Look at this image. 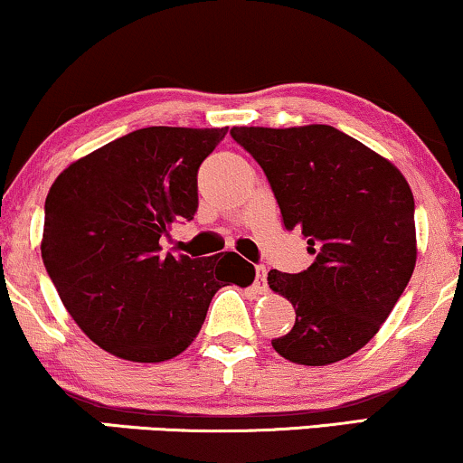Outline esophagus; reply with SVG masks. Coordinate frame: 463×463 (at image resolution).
<instances>
[{
	"instance_id": "obj_1",
	"label": "esophagus",
	"mask_w": 463,
	"mask_h": 463,
	"mask_svg": "<svg viewBox=\"0 0 463 463\" xmlns=\"http://www.w3.org/2000/svg\"><path fill=\"white\" fill-rule=\"evenodd\" d=\"M256 291H265L267 288V269L263 265L256 267V282H254Z\"/></svg>"
}]
</instances>
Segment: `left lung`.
I'll return each instance as SVG.
<instances>
[{
	"label": "left lung",
	"mask_w": 463,
	"mask_h": 463,
	"mask_svg": "<svg viewBox=\"0 0 463 463\" xmlns=\"http://www.w3.org/2000/svg\"><path fill=\"white\" fill-rule=\"evenodd\" d=\"M259 161L282 224L299 228L315 263L271 269L267 285L295 308V326L271 341L282 358L326 366L380 332L416 265L414 196L399 168L330 125L232 127Z\"/></svg>",
	"instance_id": "left-lung-1"
}]
</instances>
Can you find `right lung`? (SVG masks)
Returning <instances> with one entry per match:
<instances>
[{"label": "right lung", "mask_w": 463, "mask_h": 463, "mask_svg": "<svg viewBox=\"0 0 463 463\" xmlns=\"http://www.w3.org/2000/svg\"><path fill=\"white\" fill-rule=\"evenodd\" d=\"M228 133L146 127L60 172L44 200L41 254L64 308L116 358L164 362L198 336L213 295L250 285L235 252L189 259L161 237L198 209L196 175Z\"/></svg>", "instance_id": "right-lung-1"}]
</instances>
